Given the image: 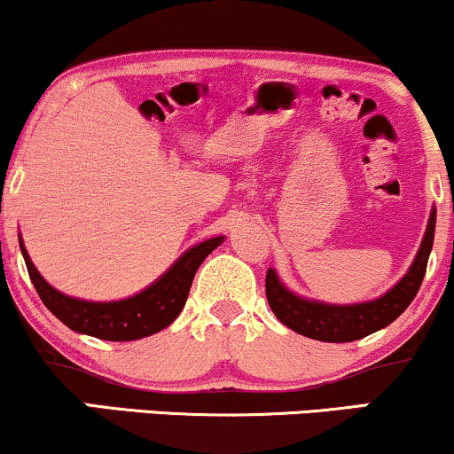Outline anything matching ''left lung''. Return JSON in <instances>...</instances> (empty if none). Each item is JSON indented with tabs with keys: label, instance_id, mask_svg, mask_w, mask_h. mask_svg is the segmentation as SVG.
Here are the masks:
<instances>
[{
	"label": "left lung",
	"instance_id": "obj_1",
	"mask_svg": "<svg viewBox=\"0 0 454 454\" xmlns=\"http://www.w3.org/2000/svg\"><path fill=\"white\" fill-rule=\"evenodd\" d=\"M435 234V207L431 209L429 222L423 241H420L416 258L411 260L408 273L401 278L388 293L372 301L352 305H335L322 303L316 299H305V296L293 293L281 284L275 269L267 270V301L278 316L281 325L293 328L299 335L309 337V340L328 341V343H348L354 340L372 335L380 328L388 326L408 309L423 284L427 260H429L431 247H434Z\"/></svg>",
	"mask_w": 454,
	"mask_h": 454
}]
</instances>
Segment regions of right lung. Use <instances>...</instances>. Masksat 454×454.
<instances>
[{
    "mask_svg": "<svg viewBox=\"0 0 454 454\" xmlns=\"http://www.w3.org/2000/svg\"><path fill=\"white\" fill-rule=\"evenodd\" d=\"M222 243L223 237H213L185 249L161 278L128 299L85 301L53 288L31 262L23 237H19L20 254L27 264L31 284L51 314L59 317L72 331L106 341L143 340L173 325L184 309L198 267Z\"/></svg>",
    "mask_w": 454,
    "mask_h": 454,
    "instance_id": "add662e5",
    "label": "right lung"
}]
</instances>
